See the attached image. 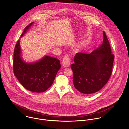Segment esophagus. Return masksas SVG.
Returning a JSON list of instances; mask_svg holds the SVG:
<instances>
[{
	"instance_id": "esophagus-1",
	"label": "esophagus",
	"mask_w": 129,
	"mask_h": 129,
	"mask_svg": "<svg viewBox=\"0 0 129 129\" xmlns=\"http://www.w3.org/2000/svg\"><path fill=\"white\" fill-rule=\"evenodd\" d=\"M70 64V57L68 55H65L63 59L62 65L64 67H69Z\"/></svg>"
}]
</instances>
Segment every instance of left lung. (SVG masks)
Returning a JSON list of instances; mask_svg holds the SVG:
<instances>
[{"mask_svg":"<svg viewBox=\"0 0 129 129\" xmlns=\"http://www.w3.org/2000/svg\"><path fill=\"white\" fill-rule=\"evenodd\" d=\"M103 42L90 54L77 53L71 67L73 72V84L84 94L95 93L108 82L113 72L114 55L105 32Z\"/></svg>","mask_w":129,"mask_h":129,"instance_id":"1","label":"left lung"}]
</instances>
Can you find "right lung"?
<instances>
[{
	"mask_svg": "<svg viewBox=\"0 0 129 129\" xmlns=\"http://www.w3.org/2000/svg\"><path fill=\"white\" fill-rule=\"evenodd\" d=\"M33 22L24 29L21 37L31 26ZM19 40L14 50L13 71L20 83L27 90L34 92H42L52 85L57 73L61 68L59 60L46 56L35 63H26L21 59Z\"/></svg>",
	"mask_w": 129,
	"mask_h": 129,
	"instance_id": "right-lung-1",
	"label": "right lung"
}]
</instances>
